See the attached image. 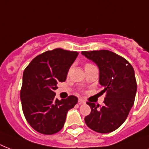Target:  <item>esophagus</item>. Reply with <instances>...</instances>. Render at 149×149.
<instances>
[{
	"label": "esophagus",
	"instance_id": "esophagus-1",
	"mask_svg": "<svg viewBox=\"0 0 149 149\" xmlns=\"http://www.w3.org/2000/svg\"><path fill=\"white\" fill-rule=\"evenodd\" d=\"M78 103H79V105H80V104H85L86 102H85V100H84V99H82V98H79V100H78Z\"/></svg>",
	"mask_w": 149,
	"mask_h": 149
}]
</instances>
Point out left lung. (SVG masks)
<instances>
[{"instance_id": "obj_1", "label": "left lung", "mask_w": 149, "mask_h": 149, "mask_svg": "<svg viewBox=\"0 0 149 149\" xmlns=\"http://www.w3.org/2000/svg\"><path fill=\"white\" fill-rule=\"evenodd\" d=\"M99 69V83L107 92L104 104L87 102L91 112L85 117L91 129L98 133H109L125 122L137 92L134 70L125 58L108 50L82 52Z\"/></svg>"}]
</instances>
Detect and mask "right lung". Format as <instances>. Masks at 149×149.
<instances>
[{"mask_svg":"<svg viewBox=\"0 0 149 149\" xmlns=\"http://www.w3.org/2000/svg\"><path fill=\"white\" fill-rule=\"evenodd\" d=\"M77 56V52L56 49L36 56L25 68L20 97L24 117L36 132L43 134L59 132L67 112L77 104L75 96L61 100L55 97L57 84L66 79Z\"/></svg>","mask_w":149,"mask_h":149,"instance_id":"right-lung-1","label":"right lung"}]
</instances>
